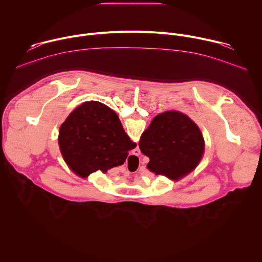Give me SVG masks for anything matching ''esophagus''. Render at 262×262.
Returning a JSON list of instances; mask_svg holds the SVG:
<instances>
[{
  "instance_id": "esophagus-1",
  "label": "esophagus",
  "mask_w": 262,
  "mask_h": 262,
  "mask_svg": "<svg viewBox=\"0 0 262 262\" xmlns=\"http://www.w3.org/2000/svg\"><path fill=\"white\" fill-rule=\"evenodd\" d=\"M137 151H138V154H140V151H139V150H137ZM135 156H138V155H137V154H136V155H135Z\"/></svg>"
}]
</instances>
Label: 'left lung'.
I'll return each instance as SVG.
<instances>
[{
	"mask_svg": "<svg viewBox=\"0 0 262 262\" xmlns=\"http://www.w3.org/2000/svg\"><path fill=\"white\" fill-rule=\"evenodd\" d=\"M139 147L150 159L149 170L176 180L199 164L204 140L193 120L180 112L170 111L152 120L143 133Z\"/></svg>",
	"mask_w": 262,
	"mask_h": 262,
	"instance_id": "8db88e82",
	"label": "left lung"
}]
</instances>
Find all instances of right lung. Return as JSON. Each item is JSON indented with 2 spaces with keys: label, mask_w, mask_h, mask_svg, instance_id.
I'll return each instance as SVG.
<instances>
[{
  "label": "right lung",
  "mask_w": 262,
  "mask_h": 262,
  "mask_svg": "<svg viewBox=\"0 0 262 262\" xmlns=\"http://www.w3.org/2000/svg\"><path fill=\"white\" fill-rule=\"evenodd\" d=\"M59 145L67 165L84 176L122 165L137 146L115 112L98 101L86 102L72 112L61 126Z\"/></svg>",
  "instance_id": "obj_1"
}]
</instances>
